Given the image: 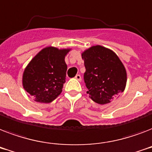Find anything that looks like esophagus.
I'll use <instances>...</instances> for the list:
<instances>
[{
    "mask_svg": "<svg viewBox=\"0 0 152 152\" xmlns=\"http://www.w3.org/2000/svg\"><path fill=\"white\" fill-rule=\"evenodd\" d=\"M75 79H76V80H77L80 81L81 80V76L80 75H79V74H77V75L75 76Z\"/></svg>",
    "mask_w": 152,
    "mask_h": 152,
    "instance_id": "obj_1",
    "label": "esophagus"
}]
</instances>
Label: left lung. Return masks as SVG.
<instances>
[{
    "instance_id": "1",
    "label": "left lung",
    "mask_w": 152,
    "mask_h": 152,
    "mask_svg": "<svg viewBox=\"0 0 152 152\" xmlns=\"http://www.w3.org/2000/svg\"><path fill=\"white\" fill-rule=\"evenodd\" d=\"M86 72L84 82L89 97L100 105L110 103L125 91L127 72L113 50L93 46L81 53Z\"/></svg>"
}]
</instances>
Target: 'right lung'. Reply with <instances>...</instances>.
Masks as SVG:
<instances>
[{
  "label": "right lung",
  "instance_id": "add662e5",
  "mask_svg": "<svg viewBox=\"0 0 152 152\" xmlns=\"http://www.w3.org/2000/svg\"><path fill=\"white\" fill-rule=\"evenodd\" d=\"M70 50L47 46L28 63L23 73L22 84L34 101L50 103L61 93L67 71L64 58Z\"/></svg>",
  "mask_w": 152,
  "mask_h": 152
}]
</instances>
